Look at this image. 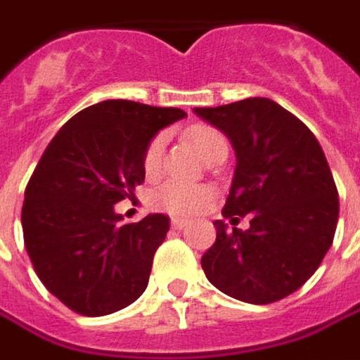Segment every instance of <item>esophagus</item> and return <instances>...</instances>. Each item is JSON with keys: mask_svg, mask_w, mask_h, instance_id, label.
I'll return each instance as SVG.
<instances>
[{"mask_svg": "<svg viewBox=\"0 0 360 360\" xmlns=\"http://www.w3.org/2000/svg\"><path fill=\"white\" fill-rule=\"evenodd\" d=\"M185 224H187V221H185V219H171V226H173V229H177V231H181Z\"/></svg>", "mask_w": 360, "mask_h": 360, "instance_id": "esophagus-1", "label": "esophagus"}]
</instances>
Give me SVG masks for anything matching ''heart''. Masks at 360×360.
Returning a JSON list of instances; mask_svg holds the SVG:
<instances>
[{"mask_svg": "<svg viewBox=\"0 0 360 360\" xmlns=\"http://www.w3.org/2000/svg\"><path fill=\"white\" fill-rule=\"evenodd\" d=\"M189 139L193 148L199 151V155L205 160L207 155H211L217 148L226 146V139L219 129L209 128V126H195L189 129ZM163 148H165V138L158 136L149 141L146 155H143V169L149 175L158 173L161 165V155H163ZM155 202L161 209H165L171 214L177 217H191L200 209H205V205L211 200V189L207 187H199V185H187V183H179V181H169L165 185H161L160 189L155 191Z\"/></svg>", "mask_w": 360, "mask_h": 360, "instance_id": "heart-1", "label": "heart"}]
</instances>
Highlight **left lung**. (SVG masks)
<instances>
[{
  "instance_id": "8db88e82",
  "label": "left lung",
  "mask_w": 360,
  "mask_h": 360,
  "mask_svg": "<svg viewBox=\"0 0 360 360\" xmlns=\"http://www.w3.org/2000/svg\"><path fill=\"white\" fill-rule=\"evenodd\" d=\"M193 112L221 129L236 153L222 214H252L248 231L214 222L217 240L200 266L234 300H283L314 276L333 244L339 195L323 149L302 120L270 98Z\"/></svg>"
}]
</instances>
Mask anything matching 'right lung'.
<instances>
[{
  "label": "right lung",
  "mask_w": 360,
  "mask_h": 360,
  "mask_svg": "<svg viewBox=\"0 0 360 360\" xmlns=\"http://www.w3.org/2000/svg\"><path fill=\"white\" fill-rule=\"evenodd\" d=\"M183 118L179 108L104 100L72 116L46 146L27 183L21 224L39 280L68 309L100 317L146 292L169 219L124 222L114 205L146 179L149 141Z\"/></svg>",
  "instance_id": "obj_1"
}]
</instances>
